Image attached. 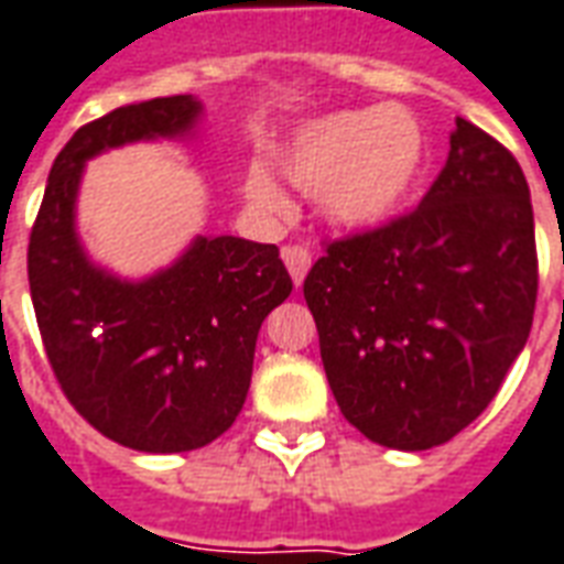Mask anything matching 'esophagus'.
<instances>
[{
	"mask_svg": "<svg viewBox=\"0 0 564 564\" xmlns=\"http://www.w3.org/2000/svg\"><path fill=\"white\" fill-rule=\"evenodd\" d=\"M281 257L295 286H302V281L307 278V269H311V250L302 248V245H290V248L281 250Z\"/></svg>",
	"mask_w": 564,
	"mask_h": 564,
	"instance_id": "34e87169",
	"label": "esophagus"
}]
</instances>
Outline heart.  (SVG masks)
<instances>
[{"label": "heart", "mask_w": 564, "mask_h": 564, "mask_svg": "<svg viewBox=\"0 0 564 564\" xmlns=\"http://www.w3.org/2000/svg\"><path fill=\"white\" fill-rule=\"evenodd\" d=\"M427 170V133L406 107L337 110L302 124L281 154V173L319 199L325 218L346 229H373L410 206ZM250 191L271 203L260 178Z\"/></svg>", "instance_id": "b5f03b06"}]
</instances>
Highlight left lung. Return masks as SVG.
<instances>
[{
    "instance_id": "8db88e82",
    "label": "left lung",
    "mask_w": 564,
    "mask_h": 564,
    "mask_svg": "<svg viewBox=\"0 0 564 564\" xmlns=\"http://www.w3.org/2000/svg\"><path fill=\"white\" fill-rule=\"evenodd\" d=\"M452 152L406 218L332 241L304 278L344 419L427 452L473 424L527 346L535 218L514 154L454 119Z\"/></svg>"
}]
</instances>
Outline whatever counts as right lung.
Segmentation results:
<instances>
[{"mask_svg": "<svg viewBox=\"0 0 564 564\" xmlns=\"http://www.w3.org/2000/svg\"><path fill=\"white\" fill-rule=\"evenodd\" d=\"M199 119V98L173 95L83 124L53 161L29 239V290L53 373L95 431L133 452L218 440L248 398L262 319L293 293L278 248L236 236H197L137 281L83 248L77 197L91 158L191 140Z\"/></svg>", "mask_w": 564, "mask_h": 564, "instance_id": "1", "label": "right lung"}]
</instances>
